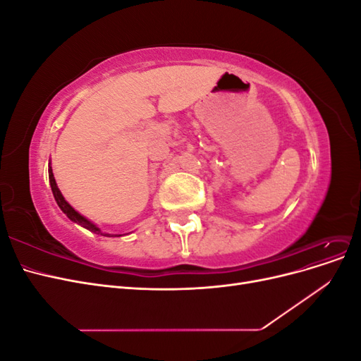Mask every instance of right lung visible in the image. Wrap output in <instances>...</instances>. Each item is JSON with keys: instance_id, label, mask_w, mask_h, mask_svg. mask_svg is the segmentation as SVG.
<instances>
[{"instance_id": "right-lung-1", "label": "right lung", "mask_w": 361, "mask_h": 361, "mask_svg": "<svg viewBox=\"0 0 361 361\" xmlns=\"http://www.w3.org/2000/svg\"><path fill=\"white\" fill-rule=\"evenodd\" d=\"M48 173H49V183H51V188H52V194H54V197H56V202H57V204L60 206V209L66 214L72 221H75V223H78L80 226H82V227H85V228H89L90 232H94V233H101V235H104V236H117V235H108V233H102L99 228H97L93 223H90L89 220H85V218L82 216V215H80L78 212H76L73 207L64 200V197L61 195V192H60V190H59V187H57V183H56V179H54V173H52V169L49 167V170H48ZM120 236V235H118Z\"/></svg>"}]
</instances>
